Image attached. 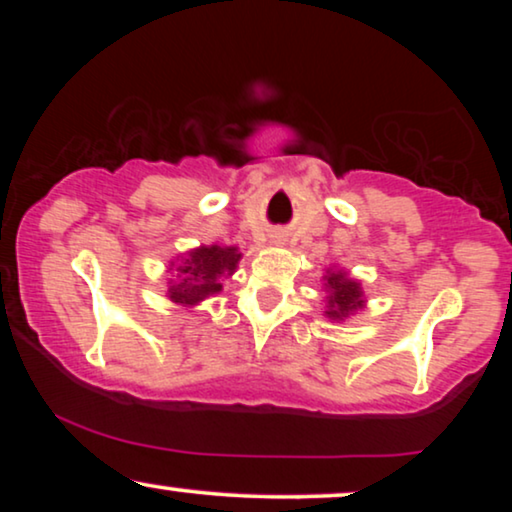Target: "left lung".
I'll return each mask as SVG.
<instances>
[{"label":"left lung","mask_w":512,"mask_h":512,"mask_svg":"<svg viewBox=\"0 0 512 512\" xmlns=\"http://www.w3.org/2000/svg\"><path fill=\"white\" fill-rule=\"evenodd\" d=\"M328 291H331V296H328V317L331 319H342L347 317L349 312L359 310L363 305L361 300V286L354 282V279H349L345 272H333V275H328Z\"/></svg>","instance_id":"8db88e82"}]
</instances>
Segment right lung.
<instances>
[{"mask_svg":"<svg viewBox=\"0 0 512 512\" xmlns=\"http://www.w3.org/2000/svg\"><path fill=\"white\" fill-rule=\"evenodd\" d=\"M240 261L235 247H200L181 258L179 282L170 286V300L179 305H195L221 291V277L233 275Z\"/></svg>","mask_w":512,"mask_h":512,"instance_id":"obj_1","label":"right lung"}]
</instances>
